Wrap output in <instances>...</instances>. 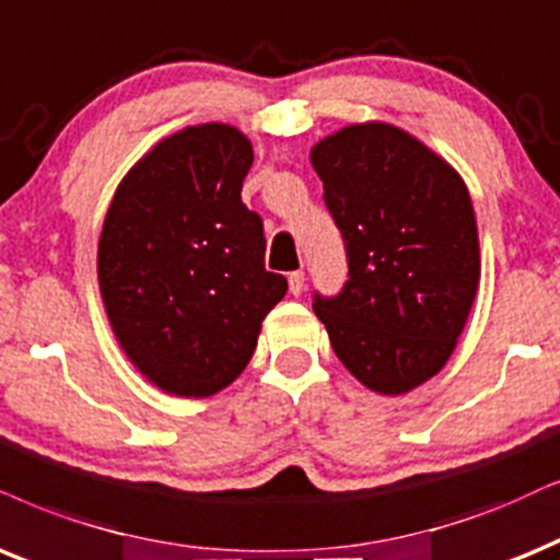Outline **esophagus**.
I'll list each match as a JSON object with an SVG mask.
<instances>
[{
	"instance_id": "1",
	"label": "esophagus",
	"mask_w": 560,
	"mask_h": 560,
	"mask_svg": "<svg viewBox=\"0 0 560 560\" xmlns=\"http://www.w3.org/2000/svg\"><path fill=\"white\" fill-rule=\"evenodd\" d=\"M289 292H292L294 296H300L304 292V271L289 273Z\"/></svg>"
}]
</instances>
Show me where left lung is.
<instances>
[{
	"mask_svg": "<svg viewBox=\"0 0 560 560\" xmlns=\"http://www.w3.org/2000/svg\"><path fill=\"white\" fill-rule=\"evenodd\" d=\"M349 279L315 294L346 370L402 395L447 364L480 279L476 211L459 175L398 126H346L313 147Z\"/></svg>",
	"mask_w": 560,
	"mask_h": 560,
	"instance_id": "1",
	"label": "left lung"
}]
</instances>
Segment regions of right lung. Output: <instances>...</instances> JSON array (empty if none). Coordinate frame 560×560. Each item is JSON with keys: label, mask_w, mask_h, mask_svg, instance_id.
Listing matches in <instances>:
<instances>
[{"label": "right lung", "mask_w": 560, "mask_h": 560, "mask_svg": "<svg viewBox=\"0 0 560 560\" xmlns=\"http://www.w3.org/2000/svg\"><path fill=\"white\" fill-rule=\"evenodd\" d=\"M253 147L228 124L162 139L113 196L97 245L110 328L160 390L207 398L250 362L287 294L266 271L264 222L240 198Z\"/></svg>", "instance_id": "right-lung-1"}]
</instances>
